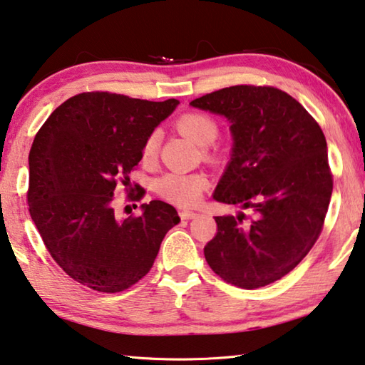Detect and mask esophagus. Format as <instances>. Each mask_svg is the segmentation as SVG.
Segmentation results:
<instances>
[{
	"label": "esophagus",
	"mask_w": 365,
	"mask_h": 365,
	"mask_svg": "<svg viewBox=\"0 0 365 365\" xmlns=\"http://www.w3.org/2000/svg\"><path fill=\"white\" fill-rule=\"evenodd\" d=\"M178 214H180V219H183V220H190V219H195L196 217V212H193V211H185V209H182V211L180 212H178Z\"/></svg>",
	"instance_id": "obj_1"
}]
</instances>
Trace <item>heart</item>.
Segmentation results:
<instances>
[{"mask_svg": "<svg viewBox=\"0 0 365 365\" xmlns=\"http://www.w3.org/2000/svg\"><path fill=\"white\" fill-rule=\"evenodd\" d=\"M177 128L201 146L211 145L219 135L217 122L211 115L201 113L183 114L177 120ZM159 143L160 133L159 130H153L143 143V158L146 160L156 158ZM207 185L209 178L205 172H169L156 182V191L174 205L193 206L200 201Z\"/></svg>", "mask_w": 365, "mask_h": 365, "instance_id": "b5f03b06", "label": "heart"}]
</instances>
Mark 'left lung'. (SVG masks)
<instances>
[{
    "label": "left lung",
    "mask_w": 365,
    "mask_h": 365,
    "mask_svg": "<svg viewBox=\"0 0 365 365\" xmlns=\"http://www.w3.org/2000/svg\"><path fill=\"white\" fill-rule=\"evenodd\" d=\"M232 123V159L214 200L252 209L217 215L205 257L227 283L255 289L292 272L317 242L333 177L316 119L274 86L235 85L190 103Z\"/></svg>",
    "instance_id": "obj_1"
}]
</instances>
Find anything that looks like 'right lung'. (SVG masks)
Masks as SVG:
<instances>
[{
  "mask_svg": "<svg viewBox=\"0 0 365 365\" xmlns=\"http://www.w3.org/2000/svg\"><path fill=\"white\" fill-rule=\"evenodd\" d=\"M178 101H148L86 91L56 108L29 154V211L46 250L67 275L101 293L130 288L151 270L160 243L180 222L174 206L154 200L138 217L119 219L114 191L132 190L128 174L143 158L148 135ZM137 187V185H135ZM143 188L128 195L140 201Z\"/></svg>",
  "mask_w": 365,
  "mask_h": 365,
  "instance_id": "obj_1",
  "label": "right lung"
}]
</instances>
